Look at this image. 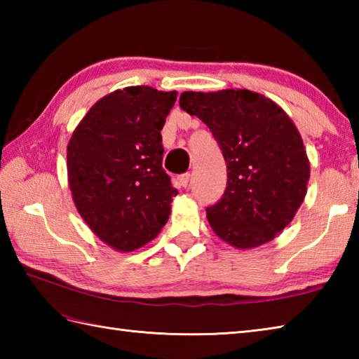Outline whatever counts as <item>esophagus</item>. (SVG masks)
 <instances>
[{
	"label": "esophagus",
	"mask_w": 359,
	"mask_h": 359,
	"mask_svg": "<svg viewBox=\"0 0 359 359\" xmlns=\"http://www.w3.org/2000/svg\"><path fill=\"white\" fill-rule=\"evenodd\" d=\"M189 179H191V174H189V172L182 174V175H179V184L184 188H187L188 184H189Z\"/></svg>",
	"instance_id": "1"
}]
</instances>
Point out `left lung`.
Listing matches in <instances>:
<instances>
[{"label":"left lung","mask_w":359,"mask_h":359,"mask_svg":"<svg viewBox=\"0 0 359 359\" xmlns=\"http://www.w3.org/2000/svg\"><path fill=\"white\" fill-rule=\"evenodd\" d=\"M180 108L199 117L226 162V188L207 208L220 239L245 250L276 238L307 194L310 163L294 123L282 108L248 89L182 93Z\"/></svg>","instance_id":"1"}]
</instances>
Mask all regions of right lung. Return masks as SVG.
<instances>
[{
    "label": "right lung",
    "mask_w": 359,
    "mask_h": 359,
    "mask_svg": "<svg viewBox=\"0 0 359 359\" xmlns=\"http://www.w3.org/2000/svg\"><path fill=\"white\" fill-rule=\"evenodd\" d=\"M177 98L149 86L100 98L67 144V180L77 211L117 251H134L168 222L177 189L162 168L160 131Z\"/></svg>",
    "instance_id": "right-lung-1"
}]
</instances>
